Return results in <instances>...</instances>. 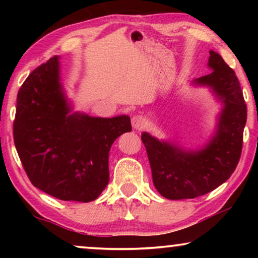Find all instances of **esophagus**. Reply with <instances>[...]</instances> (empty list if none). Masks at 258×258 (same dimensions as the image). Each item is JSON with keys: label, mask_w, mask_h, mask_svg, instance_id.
Wrapping results in <instances>:
<instances>
[{"label": "esophagus", "mask_w": 258, "mask_h": 258, "mask_svg": "<svg viewBox=\"0 0 258 258\" xmlns=\"http://www.w3.org/2000/svg\"><path fill=\"white\" fill-rule=\"evenodd\" d=\"M133 128L136 130H142L148 124V119L143 115H134L132 118Z\"/></svg>", "instance_id": "1"}]
</instances>
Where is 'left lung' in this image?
<instances>
[{
    "mask_svg": "<svg viewBox=\"0 0 258 258\" xmlns=\"http://www.w3.org/2000/svg\"><path fill=\"white\" fill-rule=\"evenodd\" d=\"M209 54L208 66L213 72L194 83L211 88L224 104L210 143L200 151H185L147 133L141 137L154 184L165 199H195L213 191L230 177L241 157L246 104L239 81L220 54L213 50Z\"/></svg>",
    "mask_w": 258,
    "mask_h": 258,
    "instance_id": "left-lung-1",
    "label": "left lung"
}]
</instances>
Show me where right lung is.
<instances>
[{
	"label": "right lung",
	"mask_w": 258,
	"mask_h": 258,
	"mask_svg": "<svg viewBox=\"0 0 258 258\" xmlns=\"http://www.w3.org/2000/svg\"><path fill=\"white\" fill-rule=\"evenodd\" d=\"M59 84L58 57L29 74L17 94L14 143L34 186L62 201L90 202L109 182V150L130 117L69 114Z\"/></svg>",
	"instance_id": "add662e5"
}]
</instances>
